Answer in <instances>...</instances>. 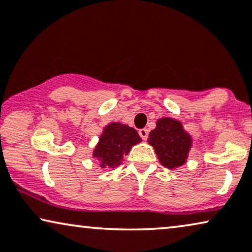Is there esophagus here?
Listing matches in <instances>:
<instances>
[{"instance_id": "obj_1", "label": "esophagus", "mask_w": 252, "mask_h": 252, "mask_svg": "<svg viewBox=\"0 0 252 252\" xmlns=\"http://www.w3.org/2000/svg\"><path fill=\"white\" fill-rule=\"evenodd\" d=\"M138 132H139V136L142 137L144 140L147 139V137H149V130L147 129H140Z\"/></svg>"}]
</instances>
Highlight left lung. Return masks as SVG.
I'll list each match as a JSON object with an SVG mask.
<instances>
[{"instance_id": "1", "label": "left lung", "mask_w": 252, "mask_h": 252, "mask_svg": "<svg viewBox=\"0 0 252 252\" xmlns=\"http://www.w3.org/2000/svg\"><path fill=\"white\" fill-rule=\"evenodd\" d=\"M147 142L153 146L161 165L174 169L187 162L192 139L180 121L162 117L157 121Z\"/></svg>"}]
</instances>
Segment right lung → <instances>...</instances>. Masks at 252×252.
Returning a JSON list of instances; mask_svg holds the SVG:
<instances>
[{
  "label": "right lung",
  "mask_w": 252,
  "mask_h": 252,
  "mask_svg": "<svg viewBox=\"0 0 252 252\" xmlns=\"http://www.w3.org/2000/svg\"><path fill=\"white\" fill-rule=\"evenodd\" d=\"M140 142L142 138L131 126L119 122L109 123L100 136L93 157L99 160L101 168H116L131 147Z\"/></svg>",
  "instance_id": "obj_1"
}]
</instances>
